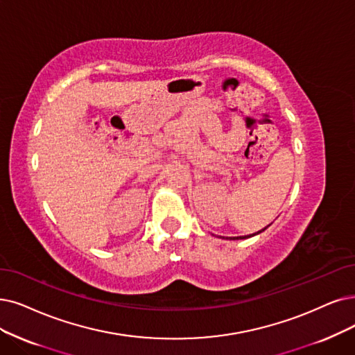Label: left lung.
I'll use <instances>...</instances> for the list:
<instances>
[{
  "label": "left lung",
  "instance_id": "8db88e82",
  "mask_svg": "<svg viewBox=\"0 0 355 355\" xmlns=\"http://www.w3.org/2000/svg\"><path fill=\"white\" fill-rule=\"evenodd\" d=\"M266 227H268V225H266ZM266 227H265V229H266ZM265 229H262V230H259V232H258V233H254V234H259V233H262V232H263V230H265ZM254 234H252V236H254ZM249 237H250V236H249ZM236 239H246V236H245V237H242V236H240V237H233V239H230V240H236Z\"/></svg>",
  "mask_w": 355,
  "mask_h": 355
}]
</instances>
